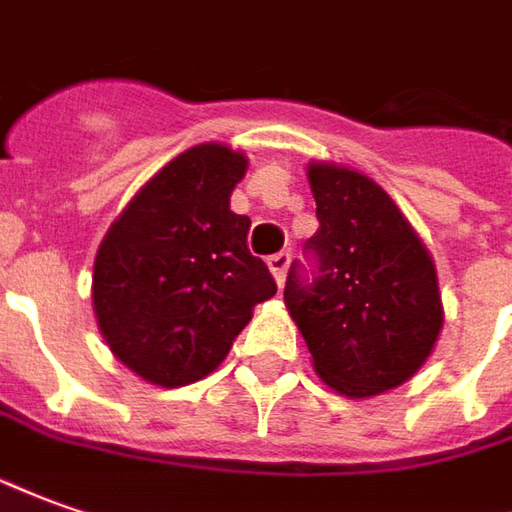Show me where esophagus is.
Wrapping results in <instances>:
<instances>
[{
    "label": "esophagus",
    "mask_w": 512,
    "mask_h": 512,
    "mask_svg": "<svg viewBox=\"0 0 512 512\" xmlns=\"http://www.w3.org/2000/svg\"><path fill=\"white\" fill-rule=\"evenodd\" d=\"M288 266H291V255L288 252L268 257V268H271V274H274V280H277L280 288L285 285V277H288Z\"/></svg>",
    "instance_id": "34e87169"
}]
</instances>
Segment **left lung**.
Returning <instances> with one entry per match:
<instances>
[{
  "label": "left lung",
  "instance_id": "1",
  "mask_svg": "<svg viewBox=\"0 0 512 512\" xmlns=\"http://www.w3.org/2000/svg\"><path fill=\"white\" fill-rule=\"evenodd\" d=\"M307 182L318 277L305 282L291 266L285 307L332 391L349 399L393 391L427 363L443 330L435 260L371 177L316 160Z\"/></svg>",
  "mask_w": 512,
  "mask_h": 512
}]
</instances>
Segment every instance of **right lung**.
Listing matches in <instances>:
<instances>
[{
    "instance_id": "add662e5",
    "label": "right lung",
    "mask_w": 512,
    "mask_h": 512,
    "mask_svg": "<svg viewBox=\"0 0 512 512\" xmlns=\"http://www.w3.org/2000/svg\"><path fill=\"white\" fill-rule=\"evenodd\" d=\"M246 166L227 144L185 149L132 196L96 249V324L141 380L182 388L213 374L255 305L277 293L246 246L252 221L230 210Z\"/></svg>"
}]
</instances>
